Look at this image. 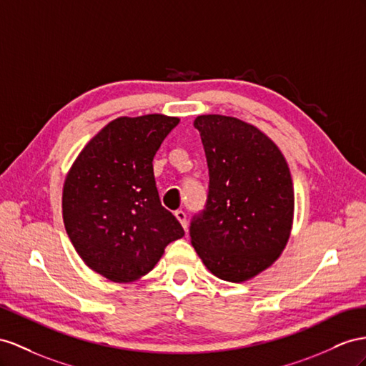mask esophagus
Here are the masks:
<instances>
[{"mask_svg":"<svg viewBox=\"0 0 366 366\" xmlns=\"http://www.w3.org/2000/svg\"><path fill=\"white\" fill-rule=\"evenodd\" d=\"M174 217L177 218V221L181 222V226H182L184 229H187V214H185V212L176 210V212H174Z\"/></svg>","mask_w":366,"mask_h":366,"instance_id":"obj_1","label":"esophagus"}]
</instances>
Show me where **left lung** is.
<instances>
[{"label":"left lung","instance_id":"obj_1","mask_svg":"<svg viewBox=\"0 0 366 366\" xmlns=\"http://www.w3.org/2000/svg\"><path fill=\"white\" fill-rule=\"evenodd\" d=\"M209 167L204 210L192 244L221 280L241 283L267 269L292 229L294 185L285 156L266 134L235 117L194 119Z\"/></svg>","mask_w":366,"mask_h":366}]
</instances>
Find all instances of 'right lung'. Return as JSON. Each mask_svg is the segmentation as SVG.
<instances>
[{"label": "right lung", "instance_id": "obj_1", "mask_svg": "<svg viewBox=\"0 0 366 366\" xmlns=\"http://www.w3.org/2000/svg\"><path fill=\"white\" fill-rule=\"evenodd\" d=\"M177 117H119L94 136L63 187V221L86 266L127 283L148 274L184 229L162 207L153 159Z\"/></svg>", "mask_w": 366, "mask_h": 366}]
</instances>
